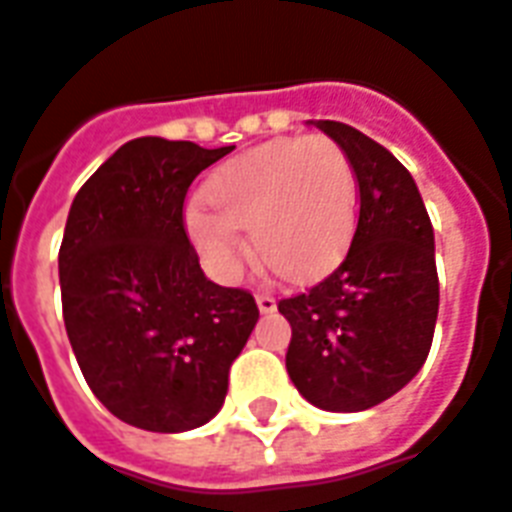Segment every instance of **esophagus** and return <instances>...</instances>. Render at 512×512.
<instances>
[{
  "label": "esophagus",
  "mask_w": 512,
  "mask_h": 512,
  "mask_svg": "<svg viewBox=\"0 0 512 512\" xmlns=\"http://www.w3.org/2000/svg\"><path fill=\"white\" fill-rule=\"evenodd\" d=\"M255 301H257V309H260L263 314L276 312V298L271 293H257Z\"/></svg>",
  "instance_id": "obj_1"
}]
</instances>
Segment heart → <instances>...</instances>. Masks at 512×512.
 Instances as JSON below:
<instances>
[{"instance_id": "heart-1", "label": "heart", "mask_w": 512, "mask_h": 512, "mask_svg": "<svg viewBox=\"0 0 512 512\" xmlns=\"http://www.w3.org/2000/svg\"><path fill=\"white\" fill-rule=\"evenodd\" d=\"M189 208L187 233L208 271L233 279L244 260L236 230L274 274L304 282L342 255L355 225L358 181L347 151L325 135L276 138L217 168Z\"/></svg>"}]
</instances>
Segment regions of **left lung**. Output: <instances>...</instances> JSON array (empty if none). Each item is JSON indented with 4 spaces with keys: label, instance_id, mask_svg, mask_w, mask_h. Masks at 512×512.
<instances>
[{
    "label": "left lung",
    "instance_id": "left-lung-1",
    "mask_svg": "<svg viewBox=\"0 0 512 512\" xmlns=\"http://www.w3.org/2000/svg\"><path fill=\"white\" fill-rule=\"evenodd\" d=\"M350 157L361 211L347 255L323 282L279 301L293 328L287 374L309 404L361 412L426 363L439 309L434 230L391 151L342 121H317Z\"/></svg>",
    "mask_w": 512,
    "mask_h": 512
}]
</instances>
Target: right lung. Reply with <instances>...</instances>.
<instances>
[{"label":"right lung","instance_id":"1","mask_svg":"<svg viewBox=\"0 0 512 512\" xmlns=\"http://www.w3.org/2000/svg\"><path fill=\"white\" fill-rule=\"evenodd\" d=\"M230 151L135 138L67 214L64 328L94 396L135 429L179 434L214 418L260 317L249 290L206 279L184 230L189 184Z\"/></svg>","mask_w":512,"mask_h":512}]
</instances>
